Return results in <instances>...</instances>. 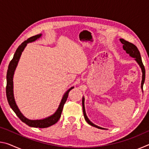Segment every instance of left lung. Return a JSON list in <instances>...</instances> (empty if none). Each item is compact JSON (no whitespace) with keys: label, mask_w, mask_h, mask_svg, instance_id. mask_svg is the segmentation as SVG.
<instances>
[{"label":"left lung","mask_w":149,"mask_h":149,"mask_svg":"<svg viewBox=\"0 0 149 149\" xmlns=\"http://www.w3.org/2000/svg\"><path fill=\"white\" fill-rule=\"evenodd\" d=\"M120 41L121 42L123 45V49H124L125 51H126L127 54H130V56L133 57L135 58V60L137 61V62L139 64V65H140L141 70H142V72H143V77H142V82H141V88L143 89V84H144L145 82V66L143 64L142 60H141V54L139 52V50H138L137 47L135 46V45H133L132 42H130L129 41H127L124 40L123 39H120ZM82 105H83V112H84V115L85 117V120L87 121V122L89 123V125L93 126V127H95L97 128H99V129H103L102 127H99V126L95 125L94 123H93L91 121L89 120V118H87L86 113H85V107H84V98H83L82 99Z\"/></svg>","instance_id":"obj_1"}]
</instances>
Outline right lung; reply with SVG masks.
Listing matches in <instances>:
<instances>
[{
    "label": "right lung",
    "mask_w": 149,
    "mask_h": 149,
    "mask_svg": "<svg viewBox=\"0 0 149 149\" xmlns=\"http://www.w3.org/2000/svg\"><path fill=\"white\" fill-rule=\"evenodd\" d=\"M41 36V34L36 35L35 36H33L31 37H29L27 39L26 41L22 42L21 45H19L17 48L16 52L14 53L13 58L10 62L8 71H7L6 74V97L7 100H8V104L10 106V107L14 112L16 113V114L17 117H18L21 121L26 123L27 125H28L30 127H39V128H45L48 127L49 126H51L56 123L59 120L60 116H61V114L63 110V107L65 104V101L68 97L69 92L72 89H74V87L70 88V89L68 91L65 93V95L63 97L62 101L60 102V106L56 112L54 113L53 115L50 116V117H48L43 120H31L24 117L23 114L20 112L19 110L17 108V105L16 104V102L14 100V94H13V75L15 71V69L17 66V62L19 61V57L21 56L22 52L23 51L24 48L26 47L27 44L28 42H31L35 41L37 39H39L40 37Z\"/></svg>",
    "instance_id": "1"
}]
</instances>
